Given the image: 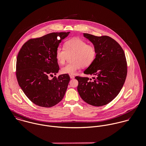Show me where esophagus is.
<instances>
[{
  "label": "esophagus",
  "mask_w": 146,
  "mask_h": 146,
  "mask_svg": "<svg viewBox=\"0 0 146 146\" xmlns=\"http://www.w3.org/2000/svg\"><path fill=\"white\" fill-rule=\"evenodd\" d=\"M70 78H71V79H72L75 78V76H73V75H70Z\"/></svg>",
  "instance_id": "34e87169"
}]
</instances>
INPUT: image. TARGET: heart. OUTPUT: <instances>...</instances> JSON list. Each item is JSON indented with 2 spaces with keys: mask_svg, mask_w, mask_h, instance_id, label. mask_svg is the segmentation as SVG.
<instances>
[{
  "mask_svg": "<svg viewBox=\"0 0 146 146\" xmlns=\"http://www.w3.org/2000/svg\"><path fill=\"white\" fill-rule=\"evenodd\" d=\"M72 55V62L67 64L61 70L63 74L73 75L82 67H86L94 61L97 50L96 48L79 38L71 39L65 42L64 48L58 46L56 51V57L58 63L63 64L68 56Z\"/></svg>",
  "mask_w": 146,
  "mask_h": 146,
  "instance_id": "obj_1",
  "label": "heart"
}]
</instances>
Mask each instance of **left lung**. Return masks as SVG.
Returning a JSON list of instances; mask_svg holds the SVG:
<instances>
[{"mask_svg":"<svg viewBox=\"0 0 146 146\" xmlns=\"http://www.w3.org/2000/svg\"><path fill=\"white\" fill-rule=\"evenodd\" d=\"M97 50L93 63L84 72L93 75L76 76L78 91L82 100L94 106H102L111 102L121 90L127 75L125 53L120 44L108 36H96L84 33Z\"/></svg>","mask_w":146,"mask_h":146,"instance_id":"1","label":"left lung"}]
</instances>
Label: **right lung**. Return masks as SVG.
Wrapping results in <instances>:
<instances>
[{"mask_svg": "<svg viewBox=\"0 0 146 146\" xmlns=\"http://www.w3.org/2000/svg\"><path fill=\"white\" fill-rule=\"evenodd\" d=\"M70 32L52 33L26 42L16 62L18 83L27 98L40 107H50L63 98L70 80L68 74L54 76L60 67L56 57L59 44Z\"/></svg>", "mask_w": 146, "mask_h": 146, "instance_id": "add662e5", "label": "right lung"}]
</instances>
